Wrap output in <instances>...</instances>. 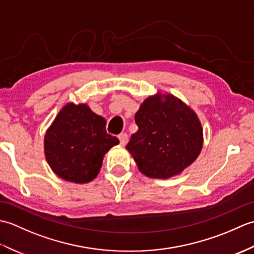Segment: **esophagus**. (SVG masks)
<instances>
[{
	"label": "esophagus",
	"instance_id": "1",
	"mask_svg": "<svg viewBox=\"0 0 254 254\" xmlns=\"http://www.w3.org/2000/svg\"><path fill=\"white\" fill-rule=\"evenodd\" d=\"M119 139H120V144L124 146V145L127 143V139H128L127 134V133H121L120 135H119Z\"/></svg>",
	"mask_w": 254,
	"mask_h": 254
}]
</instances>
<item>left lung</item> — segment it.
Instances as JSON below:
<instances>
[{
    "mask_svg": "<svg viewBox=\"0 0 254 254\" xmlns=\"http://www.w3.org/2000/svg\"><path fill=\"white\" fill-rule=\"evenodd\" d=\"M149 97L135 115L138 130L127 149L145 176L167 179L190 166L202 149L203 130L195 113L174 96Z\"/></svg>",
    "mask_w": 254,
    "mask_h": 254,
    "instance_id": "1",
    "label": "left lung"
}]
</instances>
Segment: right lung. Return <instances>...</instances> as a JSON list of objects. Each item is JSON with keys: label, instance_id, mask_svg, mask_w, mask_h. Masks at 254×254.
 Segmentation results:
<instances>
[{"label": "right lung", "instance_id": "add662e5", "mask_svg": "<svg viewBox=\"0 0 254 254\" xmlns=\"http://www.w3.org/2000/svg\"><path fill=\"white\" fill-rule=\"evenodd\" d=\"M119 139L106 131V120L86 105L68 104L59 113L45 137V153L55 174L86 183L97 177L102 158Z\"/></svg>", "mask_w": 254, "mask_h": 254}]
</instances>
